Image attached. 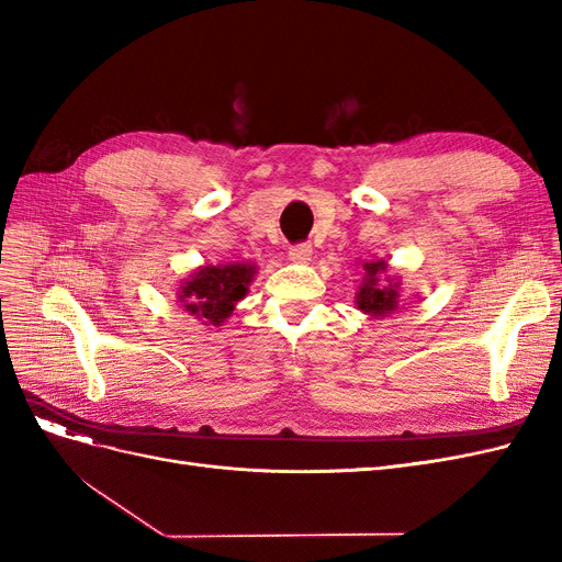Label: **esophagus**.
<instances>
[{"label": "esophagus", "instance_id": "1", "mask_svg": "<svg viewBox=\"0 0 562 562\" xmlns=\"http://www.w3.org/2000/svg\"><path fill=\"white\" fill-rule=\"evenodd\" d=\"M288 258H291L293 262H310L312 260V246L310 244H297V246H291V250H288Z\"/></svg>", "mask_w": 562, "mask_h": 562}]
</instances>
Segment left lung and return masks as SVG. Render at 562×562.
Segmentation results:
<instances>
[{
    "label": "left lung",
    "instance_id": "obj_1",
    "mask_svg": "<svg viewBox=\"0 0 562 562\" xmlns=\"http://www.w3.org/2000/svg\"><path fill=\"white\" fill-rule=\"evenodd\" d=\"M363 281L356 293V307L372 318H382L398 310L401 279L389 274L384 260L363 262Z\"/></svg>",
    "mask_w": 562,
    "mask_h": 562
}]
</instances>
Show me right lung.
<instances>
[{
    "label": "right lung",
    "mask_w": 562,
    "mask_h": 562,
    "mask_svg": "<svg viewBox=\"0 0 562 562\" xmlns=\"http://www.w3.org/2000/svg\"><path fill=\"white\" fill-rule=\"evenodd\" d=\"M255 274L258 269L250 262L203 265L180 283L176 295L182 310L203 326H220L232 316L236 302L246 297Z\"/></svg>",
    "instance_id": "obj_1"
}]
</instances>
